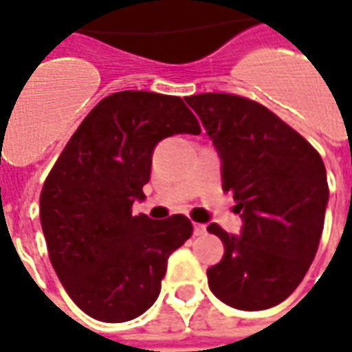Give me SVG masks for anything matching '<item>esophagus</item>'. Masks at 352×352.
<instances>
[{"mask_svg": "<svg viewBox=\"0 0 352 352\" xmlns=\"http://www.w3.org/2000/svg\"><path fill=\"white\" fill-rule=\"evenodd\" d=\"M207 226L206 224H194V236H206Z\"/></svg>", "mask_w": 352, "mask_h": 352, "instance_id": "esophagus-1", "label": "esophagus"}]
</instances>
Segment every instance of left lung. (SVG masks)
<instances>
[{
  "label": "left lung",
  "mask_w": 352,
  "mask_h": 352,
  "mask_svg": "<svg viewBox=\"0 0 352 352\" xmlns=\"http://www.w3.org/2000/svg\"><path fill=\"white\" fill-rule=\"evenodd\" d=\"M186 103L213 141L222 188L234 192L243 221L239 236L207 226L224 243L207 270L209 288L230 307L270 309L294 292L317 254L328 206L322 158L256 101L198 94Z\"/></svg>",
  "instance_id": "obj_1"
}]
</instances>
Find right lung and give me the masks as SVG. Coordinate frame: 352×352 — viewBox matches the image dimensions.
<instances>
[{"instance_id": "obj_1", "label": "right lung", "mask_w": 352, "mask_h": 352, "mask_svg": "<svg viewBox=\"0 0 352 352\" xmlns=\"http://www.w3.org/2000/svg\"><path fill=\"white\" fill-rule=\"evenodd\" d=\"M179 96L126 90L88 113L39 198L52 267L73 302L103 322L143 315L160 294L171 252L192 236L184 214H131L143 201L153 153L175 133L198 135Z\"/></svg>"}]
</instances>
